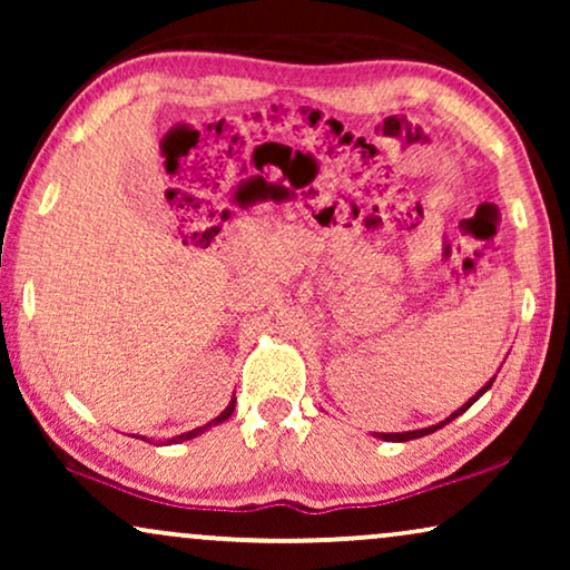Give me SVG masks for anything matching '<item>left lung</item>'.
<instances>
[{
	"label": "left lung",
	"mask_w": 570,
	"mask_h": 570,
	"mask_svg": "<svg viewBox=\"0 0 570 570\" xmlns=\"http://www.w3.org/2000/svg\"><path fill=\"white\" fill-rule=\"evenodd\" d=\"M490 384H493V381H488V384H485V386H482V389H480V392H478V394H474V396H472V400L464 404V407H459V410L454 412V415H449V417H446V420H443V423H439V425L423 428V431H410V433H379V439H384V441H412V439H423V435H428V433H433V431H439V428H443V425H446V423H451V420H454V417H459V415H462V412H464V410H470V407H472V404H474V402H478V400H480V396L488 392V389H490Z\"/></svg>",
	"instance_id": "obj_1"
}]
</instances>
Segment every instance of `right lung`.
<instances>
[{"instance_id": "1", "label": "right lung", "mask_w": 570, "mask_h": 570, "mask_svg": "<svg viewBox=\"0 0 570 570\" xmlns=\"http://www.w3.org/2000/svg\"><path fill=\"white\" fill-rule=\"evenodd\" d=\"M233 410H236V400H233V402L228 404V407H225V410L220 412V415H217V417L213 420V423L217 425V423H223V420H228V417L233 415ZM213 423H207L205 428H197V431H189V433H181V435H176V439H174V441H170V443H178V441H189V439H194V435H199L202 431H207V428H209V425H213Z\"/></svg>"}]
</instances>
